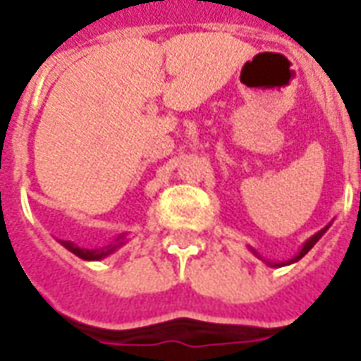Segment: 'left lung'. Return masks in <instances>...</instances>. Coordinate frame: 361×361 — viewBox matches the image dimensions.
<instances>
[{
  "instance_id": "left-lung-1",
  "label": "left lung",
  "mask_w": 361,
  "mask_h": 361,
  "mask_svg": "<svg viewBox=\"0 0 361 361\" xmlns=\"http://www.w3.org/2000/svg\"><path fill=\"white\" fill-rule=\"evenodd\" d=\"M329 226H331V224H329ZM329 226H325V228H323V230H319L317 234H313V235H311L310 240H307V242L303 243V245H302V250H300V253H298V255H295V257L288 259V261H282V263H272V261H267V259L261 257V255H259L257 251L253 250V247H250V251H251V253H253V255H255V257H257V259H261V261H265L267 265H271V267H286V265H292V263H295V261H300V259H302L303 255H305V253H307V251H310L311 247H313V245H315V243L319 242V240H321V235L325 234L326 230H329Z\"/></svg>"
}]
</instances>
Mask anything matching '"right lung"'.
<instances>
[{
	"mask_svg": "<svg viewBox=\"0 0 361 361\" xmlns=\"http://www.w3.org/2000/svg\"><path fill=\"white\" fill-rule=\"evenodd\" d=\"M126 235L127 234H119L111 243H108V245H102V247H94V250L79 247L77 243L67 242V240H61V245H63L66 250L71 251L73 255H77V257L85 259V261H100V259H106L108 255H111L114 251L119 250V247L126 243Z\"/></svg>",
	"mask_w": 361,
	"mask_h": 361,
	"instance_id": "1",
	"label": "right lung"
}]
</instances>
